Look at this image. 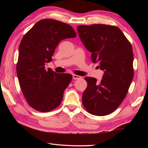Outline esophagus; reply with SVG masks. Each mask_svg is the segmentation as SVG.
Here are the masks:
<instances>
[{
    "mask_svg": "<svg viewBox=\"0 0 148 148\" xmlns=\"http://www.w3.org/2000/svg\"><path fill=\"white\" fill-rule=\"evenodd\" d=\"M72 77H73L74 79H81L82 78L81 76H77V75H76V74L72 75Z\"/></svg>",
    "mask_w": 148,
    "mask_h": 148,
    "instance_id": "34e87169",
    "label": "esophagus"
}]
</instances>
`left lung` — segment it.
Masks as SVG:
<instances>
[{"mask_svg":"<svg viewBox=\"0 0 148 148\" xmlns=\"http://www.w3.org/2000/svg\"><path fill=\"white\" fill-rule=\"evenodd\" d=\"M80 39L91 53V61L104 71L101 82L86 77L82 103L87 112L98 116L115 111L126 97L134 76L132 46L118 27L102 24L77 27Z\"/></svg>","mask_w":148,"mask_h":148,"instance_id":"8db88e82","label":"left lung"}]
</instances>
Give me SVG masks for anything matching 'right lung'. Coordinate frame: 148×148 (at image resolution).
I'll return each instance as SVG.
<instances>
[{
	"mask_svg": "<svg viewBox=\"0 0 148 148\" xmlns=\"http://www.w3.org/2000/svg\"><path fill=\"white\" fill-rule=\"evenodd\" d=\"M76 36L70 25L50 19L38 21L25 34L19 47L16 70L22 92L33 109L47 112L61 103L72 76L56 73L45 65L52 61L60 41Z\"/></svg>",
	"mask_w": 148,
	"mask_h": 148,
	"instance_id": "right-lung-1",
	"label": "right lung"
}]
</instances>
